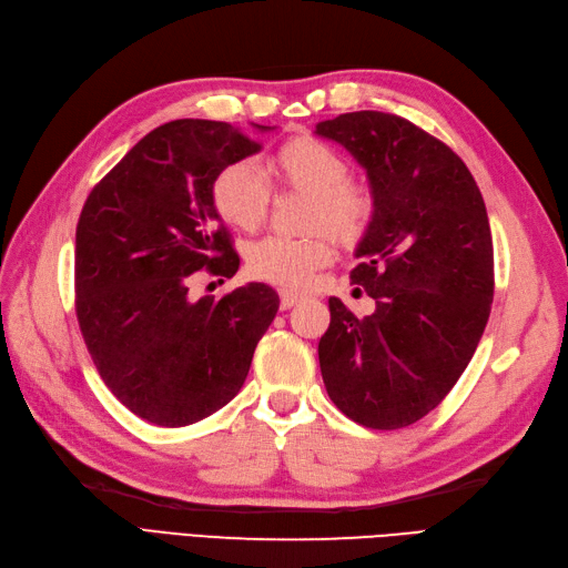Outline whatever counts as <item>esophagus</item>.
Instances as JSON below:
<instances>
[{
    "mask_svg": "<svg viewBox=\"0 0 568 568\" xmlns=\"http://www.w3.org/2000/svg\"><path fill=\"white\" fill-rule=\"evenodd\" d=\"M300 300H303V293H295V291H281V310H291L295 307Z\"/></svg>",
    "mask_w": 568,
    "mask_h": 568,
    "instance_id": "1",
    "label": "esophagus"
}]
</instances>
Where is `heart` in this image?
Here are the masks:
<instances>
[{
	"label": "heart",
	"instance_id": "obj_1",
	"mask_svg": "<svg viewBox=\"0 0 568 568\" xmlns=\"http://www.w3.org/2000/svg\"><path fill=\"white\" fill-rule=\"evenodd\" d=\"M346 155L315 136L285 141L268 159L273 187L300 190L312 197L307 212L310 229H329L336 241L354 246L368 232L373 220V192L348 178ZM212 202L222 220L256 232L271 210V187L251 161H234L216 173ZM334 241L317 232L310 236H265L246 248V268L253 277L283 287H303L310 275L334 258Z\"/></svg>",
	"mask_w": 568,
	"mask_h": 568
}]
</instances>
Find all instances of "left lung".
I'll return each mask as SVG.
<instances>
[{"instance_id": "obj_1", "label": "left lung", "mask_w": 568, "mask_h": 568, "mask_svg": "<svg viewBox=\"0 0 568 568\" xmlns=\"http://www.w3.org/2000/svg\"><path fill=\"white\" fill-rule=\"evenodd\" d=\"M315 134L366 168L376 202L352 271L376 312L356 317L329 297L324 388L358 425H415L462 378L488 324L496 283L484 197L446 143L397 114L348 112Z\"/></svg>"}]
</instances>
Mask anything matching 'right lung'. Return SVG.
Masks as SVG:
<instances>
[{"instance_id": "add662e5", "label": "right lung", "mask_w": 568, "mask_h": 568, "mask_svg": "<svg viewBox=\"0 0 568 568\" xmlns=\"http://www.w3.org/2000/svg\"><path fill=\"white\" fill-rule=\"evenodd\" d=\"M256 151L258 141L226 122L175 119L143 136L80 212L82 339L106 388L151 425L185 427L232 400L281 305L263 283L220 300L190 297L197 271H239L212 183L224 165Z\"/></svg>"}]
</instances>
